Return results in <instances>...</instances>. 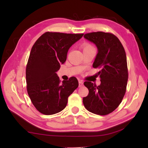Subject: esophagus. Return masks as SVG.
Returning a JSON list of instances; mask_svg holds the SVG:
<instances>
[{"instance_id": "34e87169", "label": "esophagus", "mask_w": 148, "mask_h": 148, "mask_svg": "<svg viewBox=\"0 0 148 148\" xmlns=\"http://www.w3.org/2000/svg\"><path fill=\"white\" fill-rule=\"evenodd\" d=\"M83 81L82 80H79V86L81 87L83 85Z\"/></svg>"}]
</instances>
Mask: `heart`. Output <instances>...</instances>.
Returning <instances> with one entry per match:
<instances>
[{
  "instance_id": "1",
  "label": "heart",
  "mask_w": 148,
  "mask_h": 148,
  "mask_svg": "<svg viewBox=\"0 0 148 148\" xmlns=\"http://www.w3.org/2000/svg\"><path fill=\"white\" fill-rule=\"evenodd\" d=\"M89 47H92V46H90V45H86L84 47V48H89Z\"/></svg>"
}]
</instances>
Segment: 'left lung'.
<instances>
[{
	"label": "left lung",
	"instance_id": "obj_1",
	"mask_svg": "<svg viewBox=\"0 0 148 148\" xmlns=\"http://www.w3.org/2000/svg\"><path fill=\"white\" fill-rule=\"evenodd\" d=\"M84 37L97 46L98 53L93 67H99L101 70L97 73L100 79L99 86L90 81L84 83L89 93L83 97V104L88 111L94 114H108L120 104L126 92V53L118 37L112 34L92 32L84 34Z\"/></svg>",
	"mask_w": 148,
	"mask_h": 148
}]
</instances>
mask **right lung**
I'll list each match as a JSON object with an SVG mask.
<instances>
[{
	"instance_id": "add662e5",
	"label": "right lung",
	"mask_w": 148,
	"mask_h": 148,
	"mask_svg": "<svg viewBox=\"0 0 148 148\" xmlns=\"http://www.w3.org/2000/svg\"><path fill=\"white\" fill-rule=\"evenodd\" d=\"M83 34L46 32L36 40L26 68L27 92L37 110L46 115L60 112L79 85L75 77L60 81L56 72L67 59L69 48Z\"/></svg>"
}]
</instances>
